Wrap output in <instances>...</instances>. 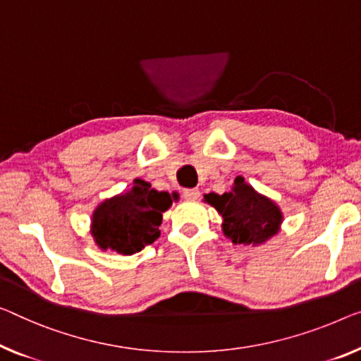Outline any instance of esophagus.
Instances as JSON below:
<instances>
[{
  "label": "esophagus",
  "instance_id": "obj_1",
  "mask_svg": "<svg viewBox=\"0 0 361 361\" xmlns=\"http://www.w3.org/2000/svg\"><path fill=\"white\" fill-rule=\"evenodd\" d=\"M199 190H196V188H188V190H183V197L186 199V201H196V199L199 197Z\"/></svg>",
  "mask_w": 361,
  "mask_h": 361
}]
</instances>
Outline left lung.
Masks as SVG:
<instances>
[{
	"mask_svg": "<svg viewBox=\"0 0 361 361\" xmlns=\"http://www.w3.org/2000/svg\"><path fill=\"white\" fill-rule=\"evenodd\" d=\"M204 201L222 215V232L235 245H262L281 230L283 214L272 199L236 176L232 191L209 192Z\"/></svg>",
	"mask_w": 361,
	"mask_h": 361,
	"instance_id": "obj_1",
	"label": "left lung"
}]
</instances>
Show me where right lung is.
Here are the masks:
<instances>
[{
  "mask_svg": "<svg viewBox=\"0 0 361 361\" xmlns=\"http://www.w3.org/2000/svg\"><path fill=\"white\" fill-rule=\"evenodd\" d=\"M170 206L169 192L154 190L150 183L137 178L131 190L105 199L97 206L90 233L100 250L134 255L159 238L162 214Z\"/></svg>",
  "mask_w": 361,
  "mask_h": 361,
  "instance_id": "add662e5",
  "label": "right lung"
}]
</instances>
